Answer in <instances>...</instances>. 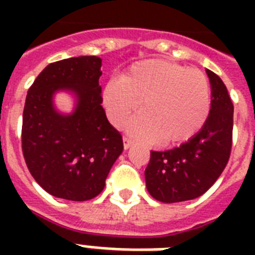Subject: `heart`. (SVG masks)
I'll return each instance as SVG.
<instances>
[{"instance_id":"1","label":"heart","mask_w":255,"mask_h":255,"mask_svg":"<svg viewBox=\"0 0 255 255\" xmlns=\"http://www.w3.org/2000/svg\"><path fill=\"white\" fill-rule=\"evenodd\" d=\"M174 110L182 116L186 122L188 128H193L196 126L197 118H196V112L197 108L194 107L193 102L190 99H180L177 103L174 104ZM136 136H139V139L141 141H149L152 139V129L149 127H143L140 131H135Z\"/></svg>"}]
</instances>
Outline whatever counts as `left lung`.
Instances as JSON below:
<instances>
[{
  "mask_svg": "<svg viewBox=\"0 0 255 255\" xmlns=\"http://www.w3.org/2000/svg\"><path fill=\"white\" fill-rule=\"evenodd\" d=\"M99 57H75L46 66L27 91L22 152L34 180L58 198L87 201L103 192L123 139L102 103ZM58 91L76 95L71 114L53 106Z\"/></svg>",
  "mask_w": 255,
  "mask_h": 255,
  "instance_id": "left-lung-1",
  "label": "left lung"
}]
</instances>
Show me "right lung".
Here are the masks:
<instances>
[{"label":"right lung","instance_id":"add662e5","mask_svg":"<svg viewBox=\"0 0 255 255\" xmlns=\"http://www.w3.org/2000/svg\"><path fill=\"white\" fill-rule=\"evenodd\" d=\"M212 90L209 115L197 132L180 147L151 152L145 168V184L152 197L160 202H180L204 194L221 176L229 161L233 140V103L224 82L208 74ZM185 85L178 74L167 73L152 87L155 104L180 100ZM180 98H178V96ZM184 124L177 128L189 132Z\"/></svg>","mask_w":255,"mask_h":255}]
</instances>
